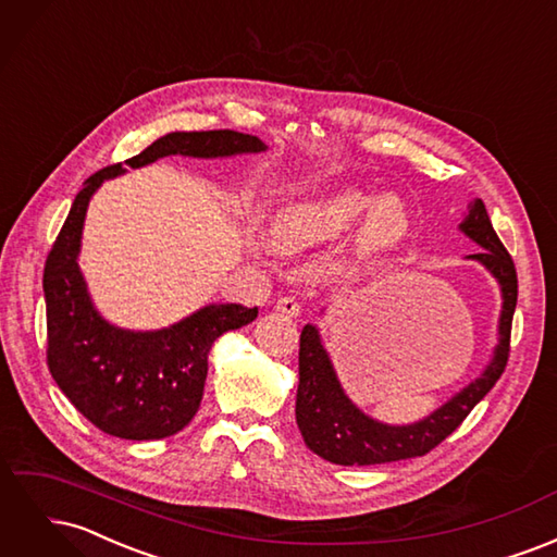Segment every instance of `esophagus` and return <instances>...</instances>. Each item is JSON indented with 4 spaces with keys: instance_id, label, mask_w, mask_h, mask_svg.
Returning <instances> with one entry per match:
<instances>
[{
    "instance_id": "34e87169",
    "label": "esophagus",
    "mask_w": 557,
    "mask_h": 557,
    "mask_svg": "<svg viewBox=\"0 0 557 557\" xmlns=\"http://www.w3.org/2000/svg\"><path fill=\"white\" fill-rule=\"evenodd\" d=\"M276 311L283 313V315H288V318H297L299 311H301V305L295 297H281L276 301Z\"/></svg>"
}]
</instances>
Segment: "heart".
<instances>
[{"label":"heart","mask_w":557,"mask_h":557,"mask_svg":"<svg viewBox=\"0 0 557 557\" xmlns=\"http://www.w3.org/2000/svg\"><path fill=\"white\" fill-rule=\"evenodd\" d=\"M364 212L368 215L356 239L364 256L393 250L407 237L409 213L397 197H385L374 205L372 195L358 188H342L283 205L272 221V246L281 252H299L339 239Z\"/></svg>","instance_id":"obj_1"}]
</instances>
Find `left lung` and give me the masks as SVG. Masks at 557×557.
<instances>
[{"label":"left lung","instance_id":"8db88e82","mask_svg":"<svg viewBox=\"0 0 557 557\" xmlns=\"http://www.w3.org/2000/svg\"><path fill=\"white\" fill-rule=\"evenodd\" d=\"M460 230L483 250L469 256L491 272L502 290L499 313V342L493 350V360L485 364L483 374L471 381L458 395H453L440 409L411 425H387L372 416L362 413L352 404L336 379L332 360L320 342L318 327L305 325L299 336V385H297V428L305 436V444L320 458L344 465L364 467L397 462L430 453L440 446L450 432L469 416V411L493 391L509 360L511 320L518 299V276L513 260L499 242L487 218L485 205L474 199Z\"/></svg>","mask_w":557,"mask_h":557}]
</instances>
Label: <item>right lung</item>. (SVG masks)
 Listing matches in <instances>:
<instances>
[{
	"label": "right lung",
	"instance_id": "obj_1",
	"mask_svg": "<svg viewBox=\"0 0 557 557\" xmlns=\"http://www.w3.org/2000/svg\"><path fill=\"white\" fill-rule=\"evenodd\" d=\"M262 150L264 141L234 129L172 132L125 164L137 170L166 156L230 158ZM121 174L123 164H109L86 181L48 252L46 360L60 391L95 428L121 440L150 442L190 423L205 395L213 342L252 323L258 307L209 305L153 332L115 327L99 315L78 269L81 234L95 190Z\"/></svg>",
	"mask_w": 557,
	"mask_h": 557
}]
</instances>
